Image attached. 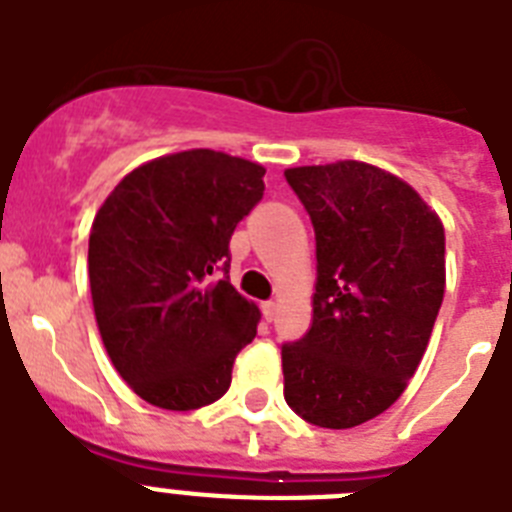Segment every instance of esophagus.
Masks as SVG:
<instances>
[{
  "instance_id": "obj_1",
  "label": "esophagus",
  "mask_w": 512,
  "mask_h": 512,
  "mask_svg": "<svg viewBox=\"0 0 512 512\" xmlns=\"http://www.w3.org/2000/svg\"><path fill=\"white\" fill-rule=\"evenodd\" d=\"M261 312H264V320H274L277 318V302L274 300H269V302H264V305H261Z\"/></svg>"
}]
</instances>
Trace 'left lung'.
<instances>
[{
    "label": "left lung",
    "instance_id": "8db88e82",
    "mask_svg": "<svg viewBox=\"0 0 512 512\" xmlns=\"http://www.w3.org/2000/svg\"><path fill=\"white\" fill-rule=\"evenodd\" d=\"M315 228L310 330L282 346L284 400L320 428L395 405L418 369L446 289V235L405 179L366 161L284 171Z\"/></svg>",
    "mask_w": 512,
    "mask_h": 512
}]
</instances>
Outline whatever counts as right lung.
Wrapping results in <instances>:
<instances>
[{"label":"right lung","mask_w":512,"mask_h":512,"mask_svg":"<svg viewBox=\"0 0 512 512\" xmlns=\"http://www.w3.org/2000/svg\"><path fill=\"white\" fill-rule=\"evenodd\" d=\"M261 164L210 148L169 153L122 176L94 215L89 287L107 356L164 410L220 400L259 305L228 279L230 235L264 197Z\"/></svg>","instance_id":"right-lung-1"}]
</instances>
